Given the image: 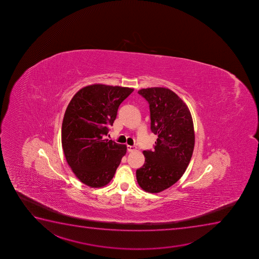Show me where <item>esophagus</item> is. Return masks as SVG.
I'll return each instance as SVG.
<instances>
[{"instance_id":"obj_1","label":"esophagus","mask_w":259,"mask_h":259,"mask_svg":"<svg viewBox=\"0 0 259 259\" xmlns=\"http://www.w3.org/2000/svg\"><path fill=\"white\" fill-rule=\"evenodd\" d=\"M136 149H137V147H136V146H127L128 152H134V151H136Z\"/></svg>"}]
</instances>
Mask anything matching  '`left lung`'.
<instances>
[{
    "label": "left lung",
    "instance_id": "8db88e82",
    "mask_svg": "<svg viewBox=\"0 0 259 259\" xmlns=\"http://www.w3.org/2000/svg\"><path fill=\"white\" fill-rule=\"evenodd\" d=\"M138 93L149 103L151 130L158 139L153 151H144L145 164L136 177L144 191L158 193L180 180L191 161L193 121L186 103L170 89L151 88Z\"/></svg>",
    "mask_w": 259,
    "mask_h": 259
}]
</instances>
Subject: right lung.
I'll return each mask as SVG.
<instances>
[{
	"label": "right lung",
	"mask_w": 259,
	"mask_h": 259,
	"mask_svg": "<svg viewBox=\"0 0 259 259\" xmlns=\"http://www.w3.org/2000/svg\"><path fill=\"white\" fill-rule=\"evenodd\" d=\"M134 89L94 84L74 95L65 112L61 144L73 174L93 188L112 180L126 146L106 139L122 101Z\"/></svg>",
	"instance_id": "add662e5"
}]
</instances>
